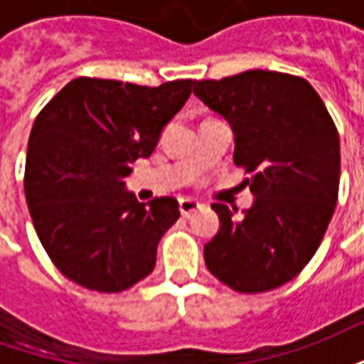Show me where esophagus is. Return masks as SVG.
<instances>
[{"label": "esophagus", "instance_id": "obj_1", "mask_svg": "<svg viewBox=\"0 0 364 364\" xmlns=\"http://www.w3.org/2000/svg\"><path fill=\"white\" fill-rule=\"evenodd\" d=\"M200 208V203L198 200H193V198H179V210H181L183 216H189L191 213H195Z\"/></svg>", "mask_w": 364, "mask_h": 364}]
</instances>
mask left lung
I'll return each instance as SVG.
<instances>
[{"label":"left lung","instance_id":"8db88e82","mask_svg":"<svg viewBox=\"0 0 364 364\" xmlns=\"http://www.w3.org/2000/svg\"><path fill=\"white\" fill-rule=\"evenodd\" d=\"M193 93L230 124L255 197L242 218L214 203L220 228L205 245L206 267L237 292L277 289L308 265L336 210V124L310 83L281 72L195 82Z\"/></svg>","mask_w":364,"mask_h":364}]
</instances>
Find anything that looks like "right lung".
Here are the masks:
<instances>
[{"mask_svg": "<svg viewBox=\"0 0 364 364\" xmlns=\"http://www.w3.org/2000/svg\"><path fill=\"white\" fill-rule=\"evenodd\" d=\"M191 85L193 80L144 87L77 77L36 117L25 197L36 236L70 281L120 292L154 271L179 205L173 197L138 203L124 177L156 150Z\"/></svg>", "mask_w": 364, "mask_h": 364, "instance_id": "add662e5", "label": "right lung"}]
</instances>
